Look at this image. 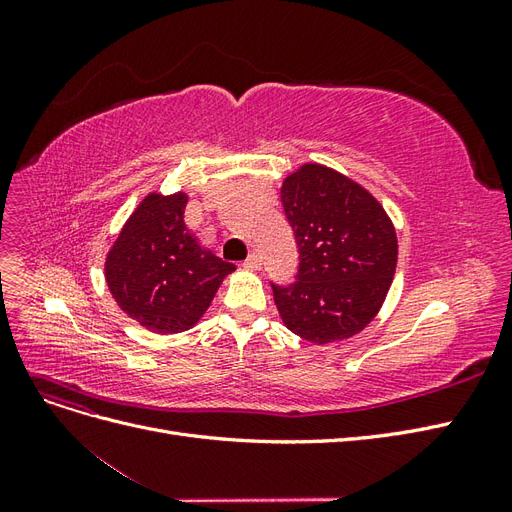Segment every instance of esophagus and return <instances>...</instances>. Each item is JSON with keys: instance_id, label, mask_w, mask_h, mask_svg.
Listing matches in <instances>:
<instances>
[{"instance_id": "esophagus-1", "label": "esophagus", "mask_w": 512, "mask_h": 512, "mask_svg": "<svg viewBox=\"0 0 512 512\" xmlns=\"http://www.w3.org/2000/svg\"><path fill=\"white\" fill-rule=\"evenodd\" d=\"M260 265H262V260H260V256H258L256 252H252L250 256L245 258V262H243V267H245L247 271H258Z\"/></svg>"}]
</instances>
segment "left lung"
<instances>
[{
  "label": "left lung",
  "instance_id": "8db88e82",
  "mask_svg": "<svg viewBox=\"0 0 512 512\" xmlns=\"http://www.w3.org/2000/svg\"><path fill=\"white\" fill-rule=\"evenodd\" d=\"M282 205L299 245L297 282L273 288L286 327L312 344L361 333L374 320L397 267V235L363 185L322 164L282 183Z\"/></svg>",
  "mask_w": 512,
  "mask_h": 512
}]
</instances>
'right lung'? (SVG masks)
I'll return each mask as SVG.
<instances>
[{
	"instance_id": "obj_1",
	"label": "right lung",
	"mask_w": 512,
	"mask_h": 512,
	"mask_svg": "<svg viewBox=\"0 0 512 512\" xmlns=\"http://www.w3.org/2000/svg\"><path fill=\"white\" fill-rule=\"evenodd\" d=\"M188 194L151 192L123 224L106 254L104 277L117 305L141 327L192 329L207 312L232 262L205 250L185 226Z\"/></svg>"
}]
</instances>
